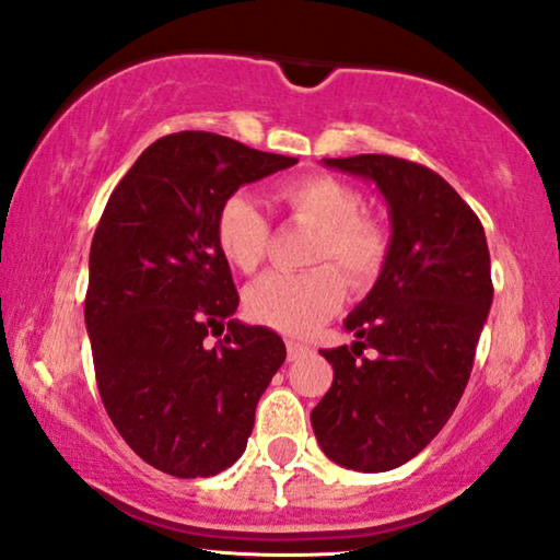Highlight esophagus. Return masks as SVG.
Here are the masks:
<instances>
[{"label": "esophagus", "mask_w": 560, "mask_h": 560, "mask_svg": "<svg viewBox=\"0 0 560 560\" xmlns=\"http://www.w3.org/2000/svg\"><path fill=\"white\" fill-rule=\"evenodd\" d=\"M307 353H310V346H302V342H294V340L287 342V358H289V361H300V358H304Z\"/></svg>", "instance_id": "1"}]
</instances>
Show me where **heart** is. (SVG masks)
<instances>
[{
    "label": "heart",
    "mask_w": 560,
    "mask_h": 560,
    "mask_svg": "<svg viewBox=\"0 0 560 560\" xmlns=\"http://www.w3.org/2000/svg\"><path fill=\"white\" fill-rule=\"evenodd\" d=\"M276 202L294 222L317 233L310 253V264L317 268L307 273H268L248 289L245 302L258 323L289 335H307L342 304L341 272L353 289L374 284L389 256L392 235L378 218L358 214L361 194L332 176L292 178L276 189ZM214 235L222 256L243 273H253L264 264L271 228L250 197L233 194L220 207Z\"/></svg>",
    "instance_id": "heart-1"
}]
</instances>
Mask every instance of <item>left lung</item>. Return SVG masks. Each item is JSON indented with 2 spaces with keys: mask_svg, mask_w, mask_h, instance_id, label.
Segmentation results:
<instances>
[{
  "mask_svg": "<svg viewBox=\"0 0 560 560\" xmlns=\"http://www.w3.org/2000/svg\"><path fill=\"white\" fill-rule=\"evenodd\" d=\"M323 161L376 184L392 248L342 323L353 346L319 350L332 386L312 409V430L335 464L392 471L443 430L466 389L494 296L489 245L471 207L428 166L382 153Z\"/></svg>",
  "mask_w": 560,
  "mask_h": 560,
  "instance_id": "1",
  "label": "left lung"
}]
</instances>
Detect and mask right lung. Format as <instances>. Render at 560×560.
Wrapping results in <instances>:
<instances>
[{
    "mask_svg": "<svg viewBox=\"0 0 560 560\" xmlns=\"http://www.w3.org/2000/svg\"><path fill=\"white\" fill-rule=\"evenodd\" d=\"M294 163L214 132H174L140 153L104 207L84 302L96 386L125 443L163 474L233 466L284 363L279 335L233 319L241 296L214 222L243 184ZM210 331L226 338L207 347Z\"/></svg>",
    "mask_w": 560,
    "mask_h": 560,
    "instance_id": "1",
    "label": "right lung"
}]
</instances>
